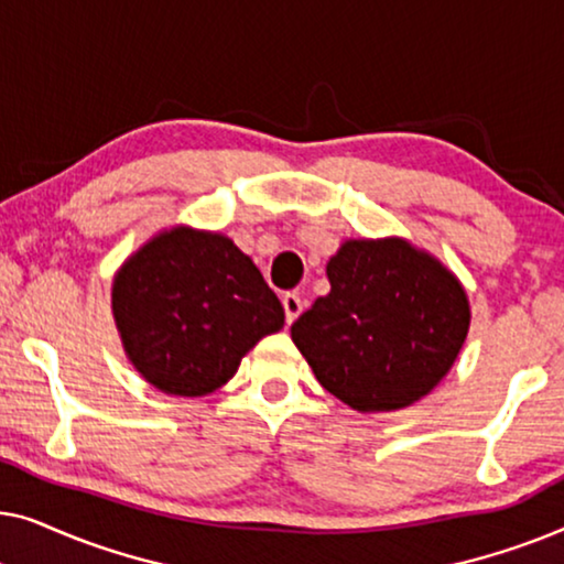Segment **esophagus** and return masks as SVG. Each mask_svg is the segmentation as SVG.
<instances>
[{
	"instance_id": "1",
	"label": "esophagus",
	"mask_w": 564,
	"mask_h": 564,
	"mask_svg": "<svg viewBox=\"0 0 564 564\" xmlns=\"http://www.w3.org/2000/svg\"><path fill=\"white\" fill-rule=\"evenodd\" d=\"M282 307H284V318L288 323H295L297 315L303 313V297H300V292H288V295H282Z\"/></svg>"
}]
</instances>
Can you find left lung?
Returning <instances> with one entry per match:
<instances>
[{
  "label": "left lung",
  "instance_id": "left-lung-1",
  "mask_svg": "<svg viewBox=\"0 0 564 564\" xmlns=\"http://www.w3.org/2000/svg\"><path fill=\"white\" fill-rule=\"evenodd\" d=\"M326 274L328 295L290 328L315 380L359 413L400 411L429 395L469 330L457 276L403 238L346 241Z\"/></svg>",
  "mask_w": 564,
  "mask_h": 564
}]
</instances>
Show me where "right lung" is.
<instances>
[{"mask_svg": "<svg viewBox=\"0 0 564 564\" xmlns=\"http://www.w3.org/2000/svg\"><path fill=\"white\" fill-rule=\"evenodd\" d=\"M122 349L166 395L223 388L284 311L257 264L228 236L187 226L161 230L112 282Z\"/></svg>", "mask_w": 564, "mask_h": 564, "instance_id": "obj_1", "label": "right lung"}]
</instances>
